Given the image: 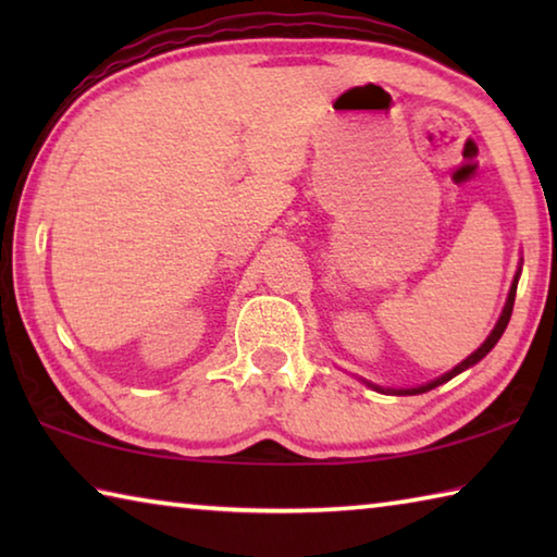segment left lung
<instances>
[{"instance_id": "8db88e82", "label": "left lung", "mask_w": 557, "mask_h": 557, "mask_svg": "<svg viewBox=\"0 0 557 557\" xmlns=\"http://www.w3.org/2000/svg\"><path fill=\"white\" fill-rule=\"evenodd\" d=\"M518 277H521V265H518L516 275H513V282H511V289H508V297H506V305H504V309H502V317H498V322H496V326L492 329V334L486 336V342H484L482 346H479L474 354H469V356L465 358V361L457 363L455 369L447 371L445 375H440V379L430 381V383H425V385H414V388H383V385H375V383H371V381H363V379H361V381H363L366 385H369V388L379 391V393H388V395H420V393H428V391H432V388H437V385H442V383L451 381V379H455V375H459L461 371L471 369V366L482 361V358H484L488 351H492V348L496 346L498 338H502V334L506 332V326H508V319H511V312H513V299H516Z\"/></svg>"}]
</instances>
